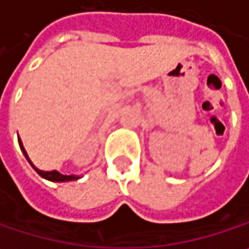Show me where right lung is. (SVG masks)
<instances>
[{
    "instance_id": "obj_1",
    "label": "right lung",
    "mask_w": 249,
    "mask_h": 249,
    "mask_svg": "<svg viewBox=\"0 0 249 249\" xmlns=\"http://www.w3.org/2000/svg\"><path fill=\"white\" fill-rule=\"evenodd\" d=\"M18 142H19V147H21V151H22V154L25 155V158L28 160V162L31 164V167L34 168L42 178H45V179H48V181H54V182H67V181H75V179H78L79 177L77 175H62V174H59L58 171H41L38 170L36 167H35L34 164L31 162V160H30V157H28V154H27V151H25V148L22 145V141L19 140V137H18Z\"/></svg>"
}]
</instances>
